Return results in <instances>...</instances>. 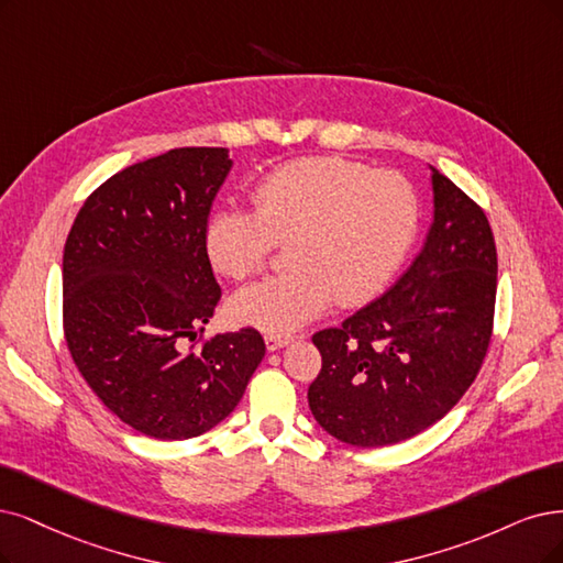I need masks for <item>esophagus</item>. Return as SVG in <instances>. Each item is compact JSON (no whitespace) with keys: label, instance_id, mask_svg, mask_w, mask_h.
<instances>
[{"label":"esophagus","instance_id":"1","mask_svg":"<svg viewBox=\"0 0 563 563\" xmlns=\"http://www.w3.org/2000/svg\"><path fill=\"white\" fill-rule=\"evenodd\" d=\"M289 336H278V334H266L264 336V343H266V350L268 352H274V350H280V347H285V345H289Z\"/></svg>","mask_w":563,"mask_h":563}]
</instances>
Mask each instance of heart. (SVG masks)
<instances>
[{"label":"heart","instance_id":"1","mask_svg":"<svg viewBox=\"0 0 563 563\" xmlns=\"http://www.w3.org/2000/svg\"><path fill=\"white\" fill-rule=\"evenodd\" d=\"M255 211L222 206L203 222V253L220 276L243 280L287 241L289 271L234 295L232 316L287 334L339 299L378 297L408 257L420 224L412 185L394 172L334 157L285 162L253 187Z\"/></svg>","mask_w":563,"mask_h":563}]
</instances>
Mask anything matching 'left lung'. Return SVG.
I'll return each instance as SVG.
<instances>
[{
  "label": "left lung",
  "mask_w": 563,
  "mask_h": 563,
  "mask_svg": "<svg viewBox=\"0 0 563 563\" xmlns=\"http://www.w3.org/2000/svg\"><path fill=\"white\" fill-rule=\"evenodd\" d=\"M429 169L433 222L422 253L380 299L313 336L322 368L308 387V406L347 445H394L445 418L492 341L489 220L450 178Z\"/></svg>",
  "instance_id": "obj_1"
}]
</instances>
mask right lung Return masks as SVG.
Segmentation results:
<instances>
[{"mask_svg":"<svg viewBox=\"0 0 563 563\" xmlns=\"http://www.w3.org/2000/svg\"><path fill=\"white\" fill-rule=\"evenodd\" d=\"M229 169L227 148L132 164L86 199L65 243L71 360L101 404L151 439L220 424L264 357L253 327L195 345L222 295L201 232Z\"/></svg>","mask_w":563,"mask_h":563,"instance_id":"1","label":"right lung"}]
</instances>
